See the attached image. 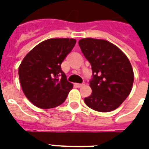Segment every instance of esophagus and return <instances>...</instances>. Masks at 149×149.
Here are the masks:
<instances>
[{
    "mask_svg": "<svg viewBox=\"0 0 149 149\" xmlns=\"http://www.w3.org/2000/svg\"><path fill=\"white\" fill-rule=\"evenodd\" d=\"M85 85V83H82V84H74V86H76L77 88H80V87H83Z\"/></svg>",
    "mask_w": 149,
    "mask_h": 149,
    "instance_id": "34e87169",
    "label": "esophagus"
}]
</instances>
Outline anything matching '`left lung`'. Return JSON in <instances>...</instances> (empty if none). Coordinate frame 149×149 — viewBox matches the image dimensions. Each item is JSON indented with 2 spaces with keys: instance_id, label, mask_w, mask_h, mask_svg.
<instances>
[{
  "instance_id": "1",
  "label": "left lung",
  "mask_w": 149,
  "mask_h": 149,
  "mask_svg": "<svg viewBox=\"0 0 149 149\" xmlns=\"http://www.w3.org/2000/svg\"><path fill=\"white\" fill-rule=\"evenodd\" d=\"M79 45L93 72L89 81L92 94L84 98L85 104L99 112L116 109L129 96L134 84V71L128 57L104 40L81 39Z\"/></svg>"
}]
</instances>
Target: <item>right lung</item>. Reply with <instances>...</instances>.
<instances>
[{
    "label": "right lung",
    "mask_w": 149,
    "mask_h": 149,
    "mask_svg": "<svg viewBox=\"0 0 149 149\" xmlns=\"http://www.w3.org/2000/svg\"><path fill=\"white\" fill-rule=\"evenodd\" d=\"M76 40L49 39L26 54L19 67L20 85L26 98L40 109H52L65 101L73 84L67 81L61 63Z\"/></svg>",
    "instance_id": "obj_1"
}]
</instances>
